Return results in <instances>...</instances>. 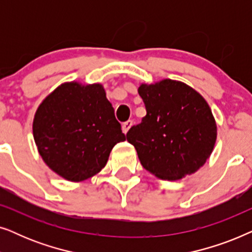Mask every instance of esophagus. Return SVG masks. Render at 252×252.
<instances>
[{"mask_svg":"<svg viewBox=\"0 0 252 252\" xmlns=\"http://www.w3.org/2000/svg\"><path fill=\"white\" fill-rule=\"evenodd\" d=\"M132 125H133L132 120H127V122L123 123V132L126 134L127 132H128V129L130 128V127H132Z\"/></svg>","mask_w":252,"mask_h":252,"instance_id":"obj_1","label":"esophagus"}]
</instances>
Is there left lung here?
<instances>
[{
	"label": "left lung",
	"instance_id": "obj_1",
	"mask_svg": "<svg viewBox=\"0 0 252 252\" xmlns=\"http://www.w3.org/2000/svg\"><path fill=\"white\" fill-rule=\"evenodd\" d=\"M147 115L126 139L142 166L163 180L195 173L211 155L217 125L204 98L184 82L166 79L141 85Z\"/></svg>",
	"mask_w": 252,
	"mask_h": 252
}]
</instances>
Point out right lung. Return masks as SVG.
Here are the masks:
<instances>
[{
	"label": "right lung",
	"mask_w": 252,
	"mask_h": 252,
	"mask_svg": "<svg viewBox=\"0 0 252 252\" xmlns=\"http://www.w3.org/2000/svg\"><path fill=\"white\" fill-rule=\"evenodd\" d=\"M33 135L44 163L70 181L98 173L112 148L126 140L102 86L77 82L60 86L41 103Z\"/></svg>",
	"instance_id": "add662e5"
}]
</instances>
